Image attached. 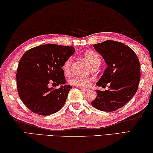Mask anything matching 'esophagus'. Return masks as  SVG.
Instances as JSON below:
<instances>
[{"label": "esophagus", "instance_id": "1", "mask_svg": "<svg viewBox=\"0 0 153 153\" xmlns=\"http://www.w3.org/2000/svg\"><path fill=\"white\" fill-rule=\"evenodd\" d=\"M80 89L82 90V91L83 92H87L88 91V89H87V88H80Z\"/></svg>", "mask_w": 153, "mask_h": 153}]
</instances>
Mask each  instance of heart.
Returning a JSON list of instances; mask_svg holds the SVG:
<instances>
[{"label":"heart","mask_w":153,"mask_h":153,"mask_svg":"<svg viewBox=\"0 0 153 153\" xmlns=\"http://www.w3.org/2000/svg\"><path fill=\"white\" fill-rule=\"evenodd\" d=\"M84 56L86 60H88L89 64L92 67L99 66L101 62V58L97 53L94 51L88 50L84 52ZM72 63V58L69 57L64 62L62 65V70L65 74H69L71 71V67ZM91 77H82L79 76H75L70 79V84L74 86H77L79 87H87L92 82Z\"/></svg>","instance_id":"1"}]
</instances>
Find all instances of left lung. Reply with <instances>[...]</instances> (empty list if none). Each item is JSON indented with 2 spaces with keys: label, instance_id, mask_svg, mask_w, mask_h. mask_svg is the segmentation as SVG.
I'll return each instance as SVG.
<instances>
[{
  "label": "left lung",
  "instance_id": "1",
  "mask_svg": "<svg viewBox=\"0 0 153 153\" xmlns=\"http://www.w3.org/2000/svg\"><path fill=\"white\" fill-rule=\"evenodd\" d=\"M93 46L108 65L97 85L106 87L110 83V86L105 91H96L97 97L91 104L101 111L117 110L129 102L137 91L139 59L131 48L115 41H105Z\"/></svg>",
  "mask_w": 153,
  "mask_h": 153
}]
</instances>
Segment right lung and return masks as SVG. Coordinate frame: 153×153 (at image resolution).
Segmentation results:
<instances>
[{"mask_svg": "<svg viewBox=\"0 0 153 153\" xmlns=\"http://www.w3.org/2000/svg\"><path fill=\"white\" fill-rule=\"evenodd\" d=\"M74 48L45 44L26 52L19 62L16 74L19 97L33 112L48 116L59 111L66 101L72 86L63 85L64 62L74 53ZM58 85L57 89L49 84Z\"/></svg>", "mask_w": 153, "mask_h": 153, "instance_id": "add662e5", "label": "right lung"}]
</instances>
